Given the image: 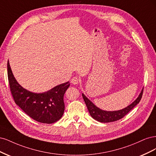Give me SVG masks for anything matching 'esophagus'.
I'll return each mask as SVG.
<instances>
[{
	"mask_svg": "<svg viewBox=\"0 0 156 156\" xmlns=\"http://www.w3.org/2000/svg\"><path fill=\"white\" fill-rule=\"evenodd\" d=\"M71 82L73 84H74V85L78 84V83H79V79H78L77 77L74 76V77H73V78L71 80Z\"/></svg>",
	"mask_w": 156,
	"mask_h": 156,
	"instance_id": "obj_1",
	"label": "esophagus"
}]
</instances>
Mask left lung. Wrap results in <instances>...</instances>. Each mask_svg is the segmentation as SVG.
Here are the masks:
<instances>
[{
  "mask_svg": "<svg viewBox=\"0 0 156 156\" xmlns=\"http://www.w3.org/2000/svg\"><path fill=\"white\" fill-rule=\"evenodd\" d=\"M143 93V89H142L139 97L135 100L133 102L129 105L128 106L122 109L118 110V111L114 112H107L104 110L100 109L97 107L91 101L85 96L84 94L82 93V97L84 100V102L87 105L88 111L91 115V116L96 120L100 122H111L117 121V120L123 118L126 115L129 113L131 110L139 103L140 99L142 98Z\"/></svg>",
  "mask_w": 156,
  "mask_h": 156,
  "instance_id": "left-lung-1",
  "label": "left lung"
}]
</instances>
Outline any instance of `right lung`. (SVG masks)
Here are the masks:
<instances>
[{
	"instance_id": "add662e5",
	"label": "right lung",
	"mask_w": 156,
	"mask_h": 156,
	"mask_svg": "<svg viewBox=\"0 0 156 156\" xmlns=\"http://www.w3.org/2000/svg\"><path fill=\"white\" fill-rule=\"evenodd\" d=\"M9 88L15 102L23 111L36 121L52 124L63 116L65 104L63 96L69 88L67 82L42 93L28 91L20 85L12 73L9 62L7 64Z\"/></svg>"
}]
</instances>
